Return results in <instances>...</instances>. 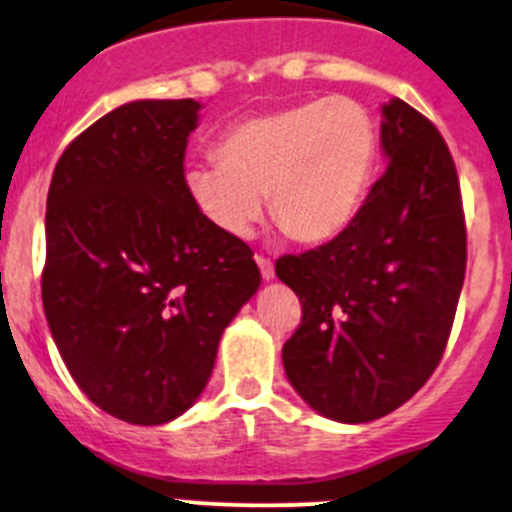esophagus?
Wrapping results in <instances>:
<instances>
[{"label": "esophagus", "instance_id": "1", "mask_svg": "<svg viewBox=\"0 0 512 512\" xmlns=\"http://www.w3.org/2000/svg\"><path fill=\"white\" fill-rule=\"evenodd\" d=\"M257 260V267H260V272H262V279H274V262L269 260V257H262V255H257L255 257Z\"/></svg>", "mask_w": 512, "mask_h": 512}]
</instances>
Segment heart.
<instances>
[{"label": "heart", "mask_w": 512, "mask_h": 512, "mask_svg": "<svg viewBox=\"0 0 512 512\" xmlns=\"http://www.w3.org/2000/svg\"><path fill=\"white\" fill-rule=\"evenodd\" d=\"M379 131L362 104L318 99L250 116L218 143L221 160L194 162L184 189L196 211L235 240L267 213L301 243L335 238L372 184Z\"/></svg>", "instance_id": "obj_1"}]
</instances>
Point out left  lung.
<instances>
[{
  "label": "left lung",
  "instance_id": "left-lung-1",
  "mask_svg": "<svg viewBox=\"0 0 512 512\" xmlns=\"http://www.w3.org/2000/svg\"><path fill=\"white\" fill-rule=\"evenodd\" d=\"M389 157L345 230L277 260L301 301L284 342L291 386L313 411L369 423L396 411L440 364L466 272L457 167L432 121L401 99L381 109Z\"/></svg>",
  "mask_w": 512,
  "mask_h": 512
}]
</instances>
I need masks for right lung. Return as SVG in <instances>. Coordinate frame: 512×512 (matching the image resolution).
Listing matches in <instances>:
<instances>
[{"label":"right lung","mask_w":512,"mask_h":512,"mask_svg":"<svg viewBox=\"0 0 512 512\" xmlns=\"http://www.w3.org/2000/svg\"><path fill=\"white\" fill-rule=\"evenodd\" d=\"M196 119L194 99L123 104L67 145L50 179V333L89 401L133 425L192 406L260 286L250 245L213 228L184 189Z\"/></svg>","instance_id":"right-lung-1"}]
</instances>
